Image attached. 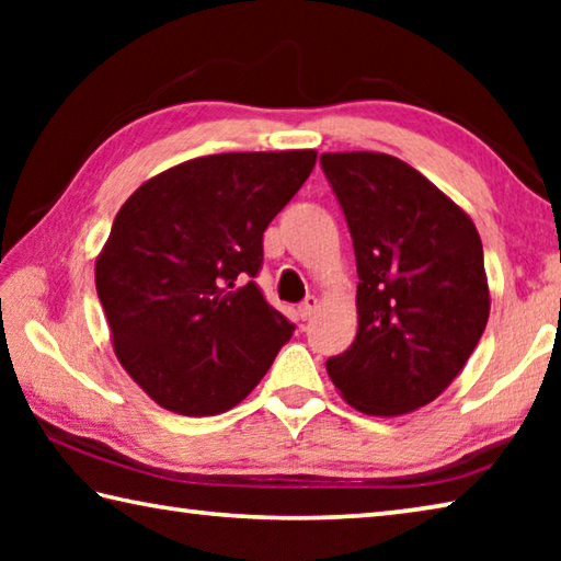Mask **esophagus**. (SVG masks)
<instances>
[{
    "mask_svg": "<svg viewBox=\"0 0 561 561\" xmlns=\"http://www.w3.org/2000/svg\"><path fill=\"white\" fill-rule=\"evenodd\" d=\"M317 309H319V299L317 297H307L301 301V307H299V317L307 321V319H311L317 314Z\"/></svg>",
    "mask_w": 561,
    "mask_h": 561,
    "instance_id": "obj_1",
    "label": "esophagus"
}]
</instances>
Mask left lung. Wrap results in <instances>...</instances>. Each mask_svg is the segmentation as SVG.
Segmentation results:
<instances>
[{
	"instance_id": "1",
	"label": "left lung",
	"mask_w": 561,
	"mask_h": 561,
	"mask_svg": "<svg viewBox=\"0 0 561 561\" xmlns=\"http://www.w3.org/2000/svg\"><path fill=\"white\" fill-rule=\"evenodd\" d=\"M356 252L358 331L327 360L341 398L366 415L435 401L462 371L490 317L470 215L403 160L321 153Z\"/></svg>"
}]
</instances>
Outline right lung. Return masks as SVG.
<instances>
[{
  "mask_svg": "<svg viewBox=\"0 0 561 561\" xmlns=\"http://www.w3.org/2000/svg\"><path fill=\"white\" fill-rule=\"evenodd\" d=\"M314 163L317 150L193 158L123 203L96 260V291L116 358L160 408L230 411L291 339L252 277L264 230Z\"/></svg>",
  "mask_w": 561,
  "mask_h": 561,
  "instance_id": "1",
  "label": "right lung"
}]
</instances>
